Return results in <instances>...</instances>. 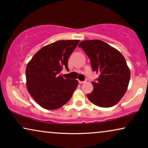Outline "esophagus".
Returning a JSON list of instances; mask_svg holds the SVG:
<instances>
[{
  "label": "esophagus",
  "mask_w": 148,
  "mask_h": 148,
  "mask_svg": "<svg viewBox=\"0 0 148 148\" xmlns=\"http://www.w3.org/2000/svg\"><path fill=\"white\" fill-rule=\"evenodd\" d=\"M86 82V81H84V82H82V81H79V83L80 84H85V83Z\"/></svg>",
  "instance_id": "1"
}]
</instances>
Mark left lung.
<instances>
[{
	"label": "left lung",
	"mask_w": 148,
	"mask_h": 148,
	"mask_svg": "<svg viewBox=\"0 0 148 148\" xmlns=\"http://www.w3.org/2000/svg\"><path fill=\"white\" fill-rule=\"evenodd\" d=\"M90 58L93 71L99 73L92 82L94 90L87 97L96 106L109 108L121 100L128 88L130 69L123 54L100 40H84L79 44Z\"/></svg>",
	"instance_id": "left-lung-1"
}]
</instances>
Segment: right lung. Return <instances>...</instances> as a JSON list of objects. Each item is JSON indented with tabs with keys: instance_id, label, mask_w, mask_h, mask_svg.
Returning a JSON list of instances; mask_svg holds the SVG:
<instances>
[{
	"instance_id": "obj_1",
	"label": "right lung",
	"mask_w": 148,
	"mask_h": 148,
	"mask_svg": "<svg viewBox=\"0 0 148 148\" xmlns=\"http://www.w3.org/2000/svg\"><path fill=\"white\" fill-rule=\"evenodd\" d=\"M79 40H59L42 48L26 66V86L34 100L42 108L55 110L71 98L78 86L76 79L59 73L68 69V59Z\"/></svg>"
}]
</instances>
